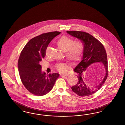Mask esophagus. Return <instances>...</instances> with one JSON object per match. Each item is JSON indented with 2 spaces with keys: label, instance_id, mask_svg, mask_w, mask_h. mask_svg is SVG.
<instances>
[{
  "label": "esophagus",
  "instance_id": "34e87169",
  "mask_svg": "<svg viewBox=\"0 0 125 125\" xmlns=\"http://www.w3.org/2000/svg\"><path fill=\"white\" fill-rule=\"evenodd\" d=\"M60 75L61 76H68V74L67 73H60Z\"/></svg>",
  "mask_w": 125,
  "mask_h": 125
}]
</instances>
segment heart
Segmentation results:
<instances>
[{"label": "heart", "mask_w": 125, "mask_h": 125, "mask_svg": "<svg viewBox=\"0 0 125 125\" xmlns=\"http://www.w3.org/2000/svg\"><path fill=\"white\" fill-rule=\"evenodd\" d=\"M60 50L65 52V56L68 60L76 61L79 60L83 51V44L81 41H74L71 38L63 36L60 37L56 42ZM56 69L61 73L66 71L68 65L65 63H60L55 65Z\"/></svg>", "instance_id": "b5f03b06"}]
</instances>
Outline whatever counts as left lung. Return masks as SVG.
Listing matches in <instances>:
<instances>
[{
  "label": "left lung",
  "instance_id": "1",
  "mask_svg": "<svg viewBox=\"0 0 125 125\" xmlns=\"http://www.w3.org/2000/svg\"><path fill=\"white\" fill-rule=\"evenodd\" d=\"M66 32L81 40L83 44L82 60L73 70L77 73L78 81L76 85L72 87V90L81 96L92 95L101 88L107 79L108 62L106 51L101 42L88 33L78 31H67ZM98 62H100L104 65L106 73L101 82L94 88H91L85 83L83 73L89 65Z\"/></svg>",
  "mask_w": 125,
  "mask_h": 125
}]
</instances>
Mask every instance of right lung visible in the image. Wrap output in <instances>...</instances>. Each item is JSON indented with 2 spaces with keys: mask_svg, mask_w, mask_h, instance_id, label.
<instances>
[{
  "mask_svg": "<svg viewBox=\"0 0 125 125\" xmlns=\"http://www.w3.org/2000/svg\"><path fill=\"white\" fill-rule=\"evenodd\" d=\"M60 34L54 31L36 36L27 42L21 53L18 62L20 78L26 89L35 95L47 94L60 76L58 73L46 75L42 72L40 62L45 56L48 44Z\"/></svg>",
  "mask_w": 125,
  "mask_h": 125,
  "instance_id": "obj_1",
  "label": "right lung"
}]
</instances>
